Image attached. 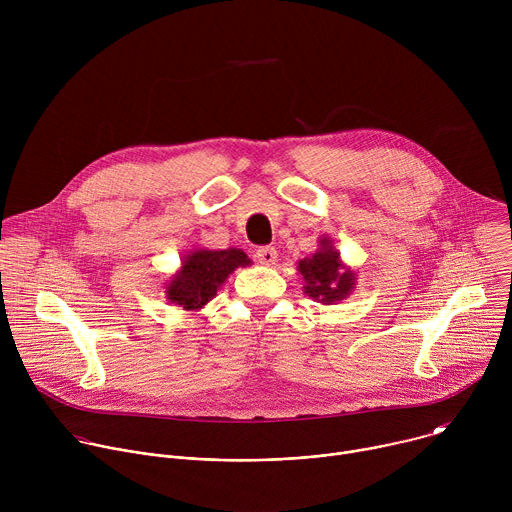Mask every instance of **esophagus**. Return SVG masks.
<instances>
[{
    "label": "esophagus",
    "mask_w": 512,
    "mask_h": 512,
    "mask_svg": "<svg viewBox=\"0 0 512 512\" xmlns=\"http://www.w3.org/2000/svg\"><path fill=\"white\" fill-rule=\"evenodd\" d=\"M255 255L261 265H273L277 261V251L273 247H259Z\"/></svg>",
    "instance_id": "obj_1"
}]
</instances>
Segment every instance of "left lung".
<instances>
[{
	"label": "left lung",
	"instance_id": "1",
	"mask_svg": "<svg viewBox=\"0 0 512 512\" xmlns=\"http://www.w3.org/2000/svg\"><path fill=\"white\" fill-rule=\"evenodd\" d=\"M298 271L304 275V291L320 304L342 302L354 289V273L344 267L340 253L332 247L330 239L320 241V249L298 263Z\"/></svg>",
	"mask_w": 512,
	"mask_h": 512
}]
</instances>
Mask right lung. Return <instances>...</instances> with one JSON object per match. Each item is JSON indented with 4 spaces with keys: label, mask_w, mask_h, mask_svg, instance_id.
<instances>
[{
    "label": "right lung",
    "mask_w": 512,
    "mask_h": 512,
    "mask_svg": "<svg viewBox=\"0 0 512 512\" xmlns=\"http://www.w3.org/2000/svg\"><path fill=\"white\" fill-rule=\"evenodd\" d=\"M249 263L251 259L233 247L225 251H190L182 259L180 271L168 283L166 298L184 310H200L237 267H247Z\"/></svg>",
    "instance_id": "obj_1"
}]
</instances>
